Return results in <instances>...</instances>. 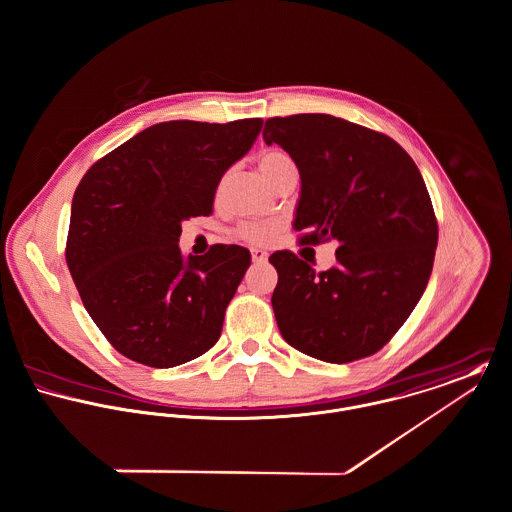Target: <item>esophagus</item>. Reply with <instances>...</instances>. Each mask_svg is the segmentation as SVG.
<instances>
[{
	"label": "esophagus",
	"mask_w": 512,
	"mask_h": 512,
	"mask_svg": "<svg viewBox=\"0 0 512 512\" xmlns=\"http://www.w3.org/2000/svg\"><path fill=\"white\" fill-rule=\"evenodd\" d=\"M251 259H253V263H265L269 259V255L263 249H251Z\"/></svg>",
	"instance_id": "34e87169"
}]
</instances>
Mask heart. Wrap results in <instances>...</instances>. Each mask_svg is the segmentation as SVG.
Returning <instances> with one entry per match:
<instances>
[{
    "mask_svg": "<svg viewBox=\"0 0 512 512\" xmlns=\"http://www.w3.org/2000/svg\"><path fill=\"white\" fill-rule=\"evenodd\" d=\"M259 168L261 172L265 174V178L275 186L285 174H291V172H297V164L295 160L285 152V150H279V148H271V150H265L261 156H259ZM277 233V223H271V221H245L237 227V235L249 243H255V245H263V243H269Z\"/></svg>",
    "mask_w": 512,
    "mask_h": 512,
    "instance_id": "b5f03b06",
    "label": "heart"
}]
</instances>
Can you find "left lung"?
Segmentation results:
<instances>
[{
    "mask_svg": "<svg viewBox=\"0 0 512 512\" xmlns=\"http://www.w3.org/2000/svg\"><path fill=\"white\" fill-rule=\"evenodd\" d=\"M263 138L299 168L301 243H338L336 265L320 273L291 251L269 257L283 338L330 364L376 354L408 320L433 269L437 219L415 162L390 136L330 114L269 118Z\"/></svg>",
    "mask_w": 512,
    "mask_h": 512,
    "instance_id": "8db88e82",
    "label": "left lung"
}]
</instances>
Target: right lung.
I'll return each mask as SVG.
<instances>
[{
	"label": "right lung",
	"mask_w": 512,
	"mask_h": 512,
	"mask_svg": "<svg viewBox=\"0 0 512 512\" xmlns=\"http://www.w3.org/2000/svg\"><path fill=\"white\" fill-rule=\"evenodd\" d=\"M261 118L154 124L95 162L75 190L67 265L81 301L122 356L174 368L207 352L251 255L213 245L184 259L182 221L209 215L221 176Z\"/></svg>",
	"instance_id": "1"
}]
</instances>
